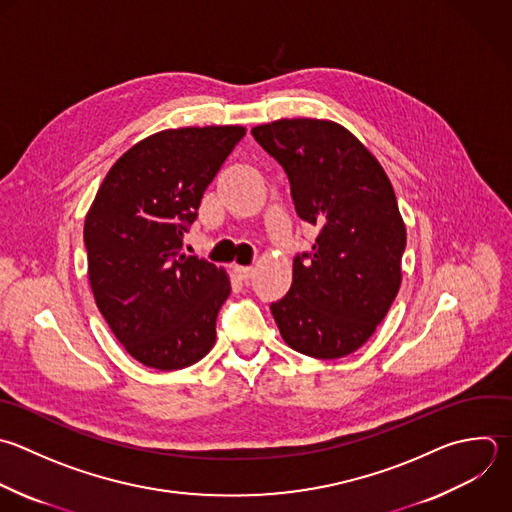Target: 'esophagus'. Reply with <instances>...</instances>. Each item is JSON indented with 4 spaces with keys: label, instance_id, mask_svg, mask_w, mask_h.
Wrapping results in <instances>:
<instances>
[{
    "label": "esophagus",
    "instance_id": "esophagus-1",
    "mask_svg": "<svg viewBox=\"0 0 512 512\" xmlns=\"http://www.w3.org/2000/svg\"><path fill=\"white\" fill-rule=\"evenodd\" d=\"M234 272H236V276L240 278V280H248V278H252V274H254V268L252 266H234Z\"/></svg>",
    "mask_w": 512,
    "mask_h": 512
}]
</instances>
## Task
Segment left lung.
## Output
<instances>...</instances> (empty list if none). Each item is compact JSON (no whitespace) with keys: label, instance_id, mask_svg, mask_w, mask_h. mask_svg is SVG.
Masks as SVG:
<instances>
[{"label":"left lung","instance_id":"8db88e82","mask_svg":"<svg viewBox=\"0 0 512 512\" xmlns=\"http://www.w3.org/2000/svg\"><path fill=\"white\" fill-rule=\"evenodd\" d=\"M286 170L298 216L318 228L294 258L288 294L270 306L284 342L312 358L356 352L402 282L406 226L374 154L332 120L282 118L252 128Z\"/></svg>","mask_w":512,"mask_h":512}]
</instances>
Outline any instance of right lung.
Segmentation results:
<instances>
[{"label":"right lung","instance_id":"1","mask_svg":"<svg viewBox=\"0 0 512 512\" xmlns=\"http://www.w3.org/2000/svg\"><path fill=\"white\" fill-rule=\"evenodd\" d=\"M244 126L156 132L106 174L84 222L94 300L126 352L158 370L202 360L230 276L182 252L202 196Z\"/></svg>","mask_w":512,"mask_h":512}]
</instances>
